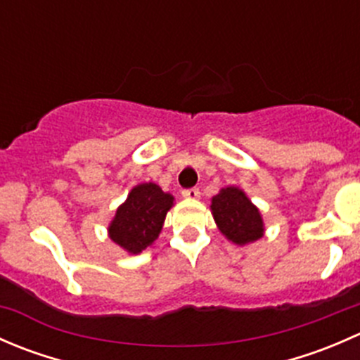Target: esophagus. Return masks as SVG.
<instances>
[{
  "label": "esophagus",
  "instance_id": "esophagus-1",
  "mask_svg": "<svg viewBox=\"0 0 360 360\" xmlns=\"http://www.w3.org/2000/svg\"><path fill=\"white\" fill-rule=\"evenodd\" d=\"M183 197L195 200V198L200 197V190H198V188H186V190H183Z\"/></svg>",
  "mask_w": 360,
  "mask_h": 360
}]
</instances>
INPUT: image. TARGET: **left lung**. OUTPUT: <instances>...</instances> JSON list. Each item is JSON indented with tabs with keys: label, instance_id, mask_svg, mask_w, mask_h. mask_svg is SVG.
Segmentation results:
<instances>
[{
	"label": "left lung",
	"instance_id": "1",
	"mask_svg": "<svg viewBox=\"0 0 360 360\" xmlns=\"http://www.w3.org/2000/svg\"><path fill=\"white\" fill-rule=\"evenodd\" d=\"M221 233L238 245L263 237V219L259 210L238 188H224L212 198L210 205Z\"/></svg>",
	"mask_w": 360,
	"mask_h": 360
}]
</instances>
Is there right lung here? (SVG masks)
Instances as JSON below:
<instances>
[{"label":"right lung","mask_w":360,"mask_h":360,"mask_svg":"<svg viewBox=\"0 0 360 360\" xmlns=\"http://www.w3.org/2000/svg\"><path fill=\"white\" fill-rule=\"evenodd\" d=\"M172 200V195L163 193L153 183L136 186L116 210L110 226L111 240L132 254L144 250L158 237Z\"/></svg>","instance_id":"1"}]
</instances>
